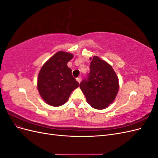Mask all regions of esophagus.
Segmentation results:
<instances>
[{
	"instance_id": "obj_1",
	"label": "esophagus",
	"mask_w": 158,
	"mask_h": 158,
	"mask_svg": "<svg viewBox=\"0 0 158 158\" xmlns=\"http://www.w3.org/2000/svg\"><path fill=\"white\" fill-rule=\"evenodd\" d=\"M81 79H82V78H81V77L80 76V77H78L77 78H76V80H77V82H78V83H80V82H81Z\"/></svg>"
}]
</instances>
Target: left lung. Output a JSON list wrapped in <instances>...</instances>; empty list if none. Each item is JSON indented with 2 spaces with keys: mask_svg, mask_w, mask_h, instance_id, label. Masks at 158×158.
<instances>
[{
  "mask_svg": "<svg viewBox=\"0 0 158 158\" xmlns=\"http://www.w3.org/2000/svg\"><path fill=\"white\" fill-rule=\"evenodd\" d=\"M90 63L87 80L80 84L87 102L93 108L104 109L115 99L118 88V78L112 66L106 60L94 56Z\"/></svg>",
  "mask_w": 158,
  "mask_h": 158,
  "instance_id": "1",
  "label": "left lung"
}]
</instances>
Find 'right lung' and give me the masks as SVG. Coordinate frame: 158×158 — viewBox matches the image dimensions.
<instances>
[{
  "label": "right lung",
  "instance_id": "obj_1",
  "mask_svg": "<svg viewBox=\"0 0 158 158\" xmlns=\"http://www.w3.org/2000/svg\"><path fill=\"white\" fill-rule=\"evenodd\" d=\"M70 52L59 51L45 62L37 78V87L41 98L49 106H63L79 83L72 75L67 63L73 58Z\"/></svg>",
  "mask_w": 158,
  "mask_h": 158
}]
</instances>
